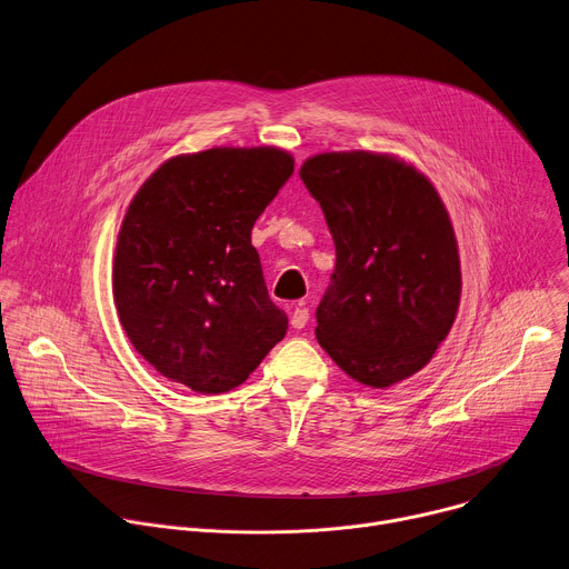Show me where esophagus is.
I'll list each match as a JSON object with an SVG mask.
<instances>
[{"label":"esophagus","instance_id":"obj_1","mask_svg":"<svg viewBox=\"0 0 569 569\" xmlns=\"http://www.w3.org/2000/svg\"><path fill=\"white\" fill-rule=\"evenodd\" d=\"M307 322H309V309L302 307V305L296 307L293 313H291V327L293 329H302Z\"/></svg>","mask_w":569,"mask_h":569}]
</instances>
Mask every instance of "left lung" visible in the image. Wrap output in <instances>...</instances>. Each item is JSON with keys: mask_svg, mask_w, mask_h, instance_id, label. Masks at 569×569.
<instances>
[{"mask_svg": "<svg viewBox=\"0 0 569 569\" xmlns=\"http://www.w3.org/2000/svg\"><path fill=\"white\" fill-rule=\"evenodd\" d=\"M336 247L316 338L355 381L390 388L428 366L456 322L462 271L448 210L412 163L320 152L300 168Z\"/></svg>", "mask_w": 569, "mask_h": 569, "instance_id": "obj_1", "label": "left lung"}]
</instances>
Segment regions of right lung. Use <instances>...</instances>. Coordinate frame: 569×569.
I'll list each match as a JSON object with an SVG mask.
<instances>
[{
    "mask_svg": "<svg viewBox=\"0 0 569 569\" xmlns=\"http://www.w3.org/2000/svg\"><path fill=\"white\" fill-rule=\"evenodd\" d=\"M293 172L280 148L177 154L139 188L113 251L111 289L134 350L199 395L244 383L287 333L251 244Z\"/></svg>",
    "mask_w": 569,
    "mask_h": 569,
    "instance_id": "add662e5",
    "label": "right lung"
}]
</instances>
